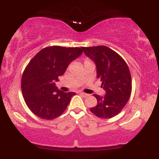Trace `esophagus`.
<instances>
[{
    "mask_svg": "<svg viewBox=\"0 0 159 159\" xmlns=\"http://www.w3.org/2000/svg\"><path fill=\"white\" fill-rule=\"evenodd\" d=\"M80 94H81V96H83L84 97H87V96H88V94L85 93H82V92H81V93H80Z\"/></svg>",
    "mask_w": 159,
    "mask_h": 159,
    "instance_id": "obj_1",
    "label": "esophagus"
}]
</instances>
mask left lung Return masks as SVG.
<instances>
[{"label":"left lung","mask_w":159,"mask_h":159,"mask_svg":"<svg viewBox=\"0 0 159 159\" xmlns=\"http://www.w3.org/2000/svg\"><path fill=\"white\" fill-rule=\"evenodd\" d=\"M81 48L96 63L97 78L106 91L104 96L93 95L97 105L91 107L90 111L102 119L114 117L123 110L132 93V77L129 66L119 54L105 45Z\"/></svg>","instance_id":"obj_1"}]
</instances>
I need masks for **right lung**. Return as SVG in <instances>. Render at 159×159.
I'll list each match as a JSON object with an SVG mask.
<instances>
[{
    "mask_svg": "<svg viewBox=\"0 0 159 159\" xmlns=\"http://www.w3.org/2000/svg\"><path fill=\"white\" fill-rule=\"evenodd\" d=\"M82 52L78 47L55 45L43 48L30 60L24 70L21 86L25 103L34 114L50 120L66 111L75 93L58 90L54 82Z\"/></svg>",
    "mask_w": 159,
    "mask_h": 159,
    "instance_id": "add662e5",
    "label": "right lung"
}]
</instances>
